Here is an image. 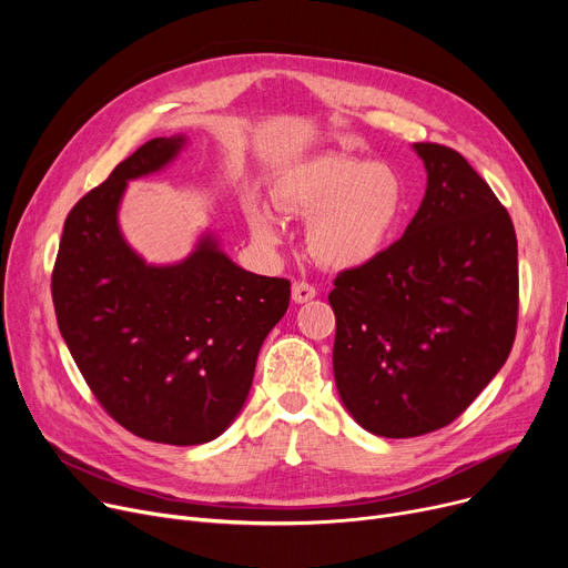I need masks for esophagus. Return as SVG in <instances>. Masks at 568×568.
<instances>
[{"label": "esophagus", "instance_id": "34e87169", "mask_svg": "<svg viewBox=\"0 0 568 568\" xmlns=\"http://www.w3.org/2000/svg\"><path fill=\"white\" fill-rule=\"evenodd\" d=\"M315 294H317V290L313 285H308V283H294L292 285V300H294V304H306V302L315 300Z\"/></svg>", "mask_w": 568, "mask_h": 568}]
</instances>
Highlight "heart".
Here are the masks:
<instances>
[{
  "mask_svg": "<svg viewBox=\"0 0 568 568\" xmlns=\"http://www.w3.org/2000/svg\"><path fill=\"white\" fill-rule=\"evenodd\" d=\"M272 200L281 212L308 219L306 246L317 264L352 272L389 248L405 216L407 189L389 163L332 152L287 168ZM246 219L260 244H283L285 230L272 209L251 200Z\"/></svg>",
  "mask_w": 568,
  "mask_h": 568,
  "instance_id": "heart-1",
  "label": "heart"
}]
</instances>
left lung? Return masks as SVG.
<instances>
[{
	"label": "left lung",
	"mask_w": 568,
	"mask_h": 568,
	"mask_svg": "<svg viewBox=\"0 0 568 568\" xmlns=\"http://www.w3.org/2000/svg\"><path fill=\"white\" fill-rule=\"evenodd\" d=\"M419 212L375 262L341 272L334 377L352 419L379 437L449 426L511 352L518 242L490 186L449 146L416 142Z\"/></svg>",
	"instance_id": "1"
}]
</instances>
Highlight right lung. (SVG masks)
<instances>
[{
    "mask_svg": "<svg viewBox=\"0 0 568 568\" xmlns=\"http://www.w3.org/2000/svg\"><path fill=\"white\" fill-rule=\"evenodd\" d=\"M184 146V135L149 140L89 191L52 272L59 332L89 389L133 435L174 446L212 442L236 419L290 304V281L234 264L214 232L174 264H149L129 246L119 227L129 182Z\"/></svg>",
    "mask_w": 568,
    "mask_h": 568,
    "instance_id": "add662e5",
    "label": "right lung"
}]
</instances>
